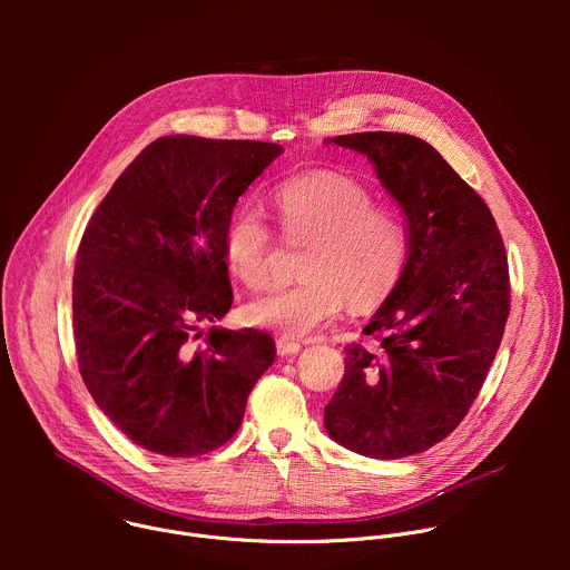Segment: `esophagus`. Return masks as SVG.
Returning <instances> with one entry per match:
<instances>
[{"instance_id": "34e87169", "label": "esophagus", "mask_w": 570, "mask_h": 570, "mask_svg": "<svg viewBox=\"0 0 570 570\" xmlns=\"http://www.w3.org/2000/svg\"><path fill=\"white\" fill-rule=\"evenodd\" d=\"M275 345H277V354H279V356H291V354H297V352L302 350L299 343L288 341V338H277Z\"/></svg>"}]
</instances>
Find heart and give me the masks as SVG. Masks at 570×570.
<instances>
[{"label": "heart", "instance_id": "b5f03b06", "mask_svg": "<svg viewBox=\"0 0 570 570\" xmlns=\"http://www.w3.org/2000/svg\"><path fill=\"white\" fill-rule=\"evenodd\" d=\"M279 227L291 243H308L302 255V284L275 291L246 306L255 327L284 336H306L327 324L343 306H370L396 284L409 227L361 183L341 174L291 178L275 191ZM229 273L250 291L271 286L273 229L253 207L236 209L223 232Z\"/></svg>", "mask_w": 570, "mask_h": 570}]
</instances>
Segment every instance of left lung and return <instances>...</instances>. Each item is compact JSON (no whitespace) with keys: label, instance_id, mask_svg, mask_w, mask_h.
<instances>
[{"label":"left lung","instance_id":"8db88e82","mask_svg":"<svg viewBox=\"0 0 570 570\" xmlns=\"http://www.w3.org/2000/svg\"><path fill=\"white\" fill-rule=\"evenodd\" d=\"M365 155L409 223V262L345 350L324 429L345 449L396 460L429 451L469 413L510 315L503 238L484 200L424 139L354 132L327 139Z\"/></svg>","mask_w":570,"mask_h":570}]
</instances>
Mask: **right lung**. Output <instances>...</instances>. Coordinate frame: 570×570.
Wrapping results in <instances>:
<instances>
[{
  "mask_svg": "<svg viewBox=\"0 0 570 570\" xmlns=\"http://www.w3.org/2000/svg\"><path fill=\"white\" fill-rule=\"evenodd\" d=\"M284 148L169 135L117 178L80 238L73 341L104 415L137 446L196 458L240 426L275 361L257 330L212 327L232 306L223 232L240 194Z\"/></svg>",
  "mask_w": 570,
  "mask_h": 570,
  "instance_id": "obj_1",
  "label": "right lung"
}]
</instances>
